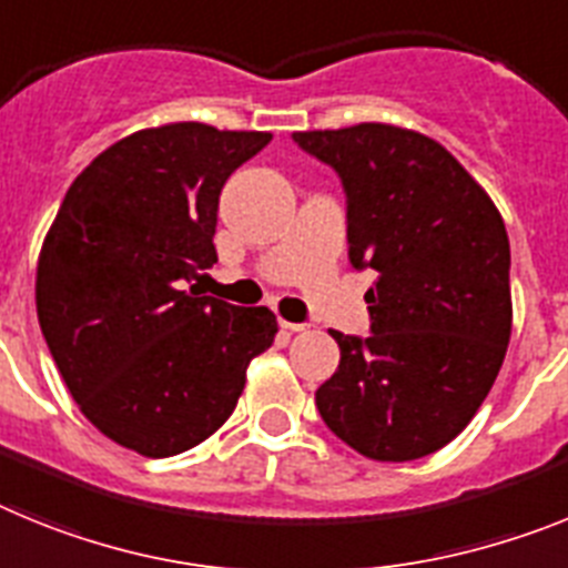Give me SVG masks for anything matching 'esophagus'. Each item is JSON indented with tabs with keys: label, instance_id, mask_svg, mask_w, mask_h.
Returning <instances> with one entry per match:
<instances>
[{
	"label": "esophagus",
	"instance_id": "34e87169",
	"mask_svg": "<svg viewBox=\"0 0 568 568\" xmlns=\"http://www.w3.org/2000/svg\"><path fill=\"white\" fill-rule=\"evenodd\" d=\"M280 325H283L285 332H291V334L305 332V328H308V325H305V323H288V320H280Z\"/></svg>",
	"mask_w": 568,
	"mask_h": 568
}]
</instances>
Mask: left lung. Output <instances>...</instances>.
<instances>
[{"mask_svg":"<svg viewBox=\"0 0 568 568\" xmlns=\"http://www.w3.org/2000/svg\"><path fill=\"white\" fill-rule=\"evenodd\" d=\"M294 142L337 171L348 260L377 271L372 334L332 332L325 426L363 457L406 463L452 443L486 400L511 337L509 236L489 194L440 142L363 122Z\"/></svg>","mask_w":568,"mask_h":568,"instance_id":"left-lung-1","label":"left lung"}]
</instances>
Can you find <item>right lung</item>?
Returning a JSON list of instances; mask_svg holds the SVG:
<instances>
[{
  "label": "right lung",
  "instance_id": "1",
  "mask_svg": "<svg viewBox=\"0 0 568 568\" xmlns=\"http://www.w3.org/2000/svg\"><path fill=\"white\" fill-rule=\"evenodd\" d=\"M271 142L202 122L113 142L73 180L37 265V314L68 392L105 437L145 457L223 426L277 317L185 288L216 263L220 191Z\"/></svg>",
  "mask_w": 568,
  "mask_h": 568
}]
</instances>
